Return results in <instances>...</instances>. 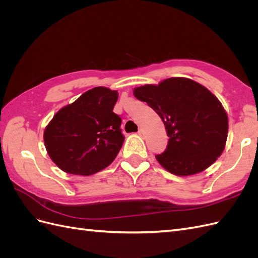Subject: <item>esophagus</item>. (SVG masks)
Here are the masks:
<instances>
[{
  "instance_id": "obj_1",
  "label": "esophagus",
  "mask_w": 258,
  "mask_h": 258,
  "mask_svg": "<svg viewBox=\"0 0 258 258\" xmlns=\"http://www.w3.org/2000/svg\"><path fill=\"white\" fill-rule=\"evenodd\" d=\"M138 134L140 135V136H144V134H145V132H144V130L143 129H139V131H138Z\"/></svg>"
}]
</instances>
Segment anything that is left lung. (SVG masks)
Instances as JSON below:
<instances>
[{"instance_id":"8db88e82","label":"left lung","mask_w":258,"mask_h":258,"mask_svg":"<svg viewBox=\"0 0 258 258\" xmlns=\"http://www.w3.org/2000/svg\"><path fill=\"white\" fill-rule=\"evenodd\" d=\"M137 99L159 115L170 138L156 159L170 173L187 176L209 168L222 155L228 136V117L205 86L185 77L134 89Z\"/></svg>"}]
</instances>
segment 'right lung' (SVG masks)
Here are the masks:
<instances>
[{
  "label": "right lung",
  "mask_w": 258,
  "mask_h": 258,
  "mask_svg": "<svg viewBox=\"0 0 258 258\" xmlns=\"http://www.w3.org/2000/svg\"><path fill=\"white\" fill-rule=\"evenodd\" d=\"M118 92L95 87L59 110L46 126V151L67 173L91 175L116 158L123 143L120 117L113 112Z\"/></svg>",
  "instance_id": "add662e5"
}]
</instances>
